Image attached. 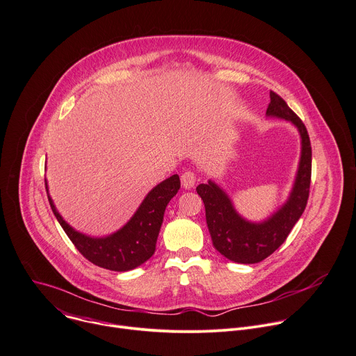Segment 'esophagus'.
Here are the masks:
<instances>
[{
  "mask_svg": "<svg viewBox=\"0 0 356 356\" xmlns=\"http://www.w3.org/2000/svg\"><path fill=\"white\" fill-rule=\"evenodd\" d=\"M181 184L185 189H192L196 184V175L193 171H185L182 175H181Z\"/></svg>",
  "mask_w": 356,
  "mask_h": 356,
  "instance_id": "esophagus-1",
  "label": "esophagus"
}]
</instances>
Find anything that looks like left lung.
<instances>
[{
	"instance_id": "left-lung-1",
	"label": "left lung",
	"mask_w": 356,
	"mask_h": 356,
	"mask_svg": "<svg viewBox=\"0 0 356 356\" xmlns=\"http://www.w3.org/2000/svg\"><path fill=\"white\" fill-rule=\"evenodd\" d=\"M266 114L291 122L301 137V156L293 189L286 204L263 222H249L236 212L227 193L213 181L200 184L196 192L202 198L207 212V223L215 249L226 259L253 264L264 260L277 250L291 229L301 218L309 195L311 182V143L304 123L274 92H270V103Z\"/></svg>"
}]
</instances>
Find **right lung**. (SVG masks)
Masks as SVG:
<instances>
[{
  "label": "right lung",
  "mask_w": 356,
  "mask_h": 356,
  "mask_svg": "<svg viewBox=\"0 0 356 356\" xmlns=\"http://www.w3.org/2000/svg\"><path fill=\"white\" fill-rule=\"evenodd\" d=\"M45 186L48 192L47 179ZM179 188L181 182L177 174L158 184L147 193L133 218L122 229L104 238H90L74 230L59 215L49 193L48 200L67 238L89 261L113 271H129L154 254L165 208Z\"/></svg>",
  "instance_id": "obj_1"
}]
</instances>
